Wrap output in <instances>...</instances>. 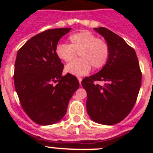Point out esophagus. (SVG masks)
Listing matches in <instances>:
<instances>
[{
	"label": "esophagus",
	"mask_w": 153,
	"mask_h": 153,
	"mask_svg": "<svg viewBox=\"0 0 153 153\" xmlns=\"http://www.w3.org/2000/svg\"><path fill=\"white\" fill-rule=\"evenodd\" d=\"M78 80H79V83H81V81H82V78H81V77H78Z\"/></svg>",
	"instance_id": "esophagus-1"
}]
</instances>
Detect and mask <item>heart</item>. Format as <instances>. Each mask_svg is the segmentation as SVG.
<instances>
[{
  "label": "heart",
  "instance_id": "b5f03b06",
  "mask_svg": "<svg viewBox=\"0 0 153 153\" xmlns=\"http://www.w3.org/2000/svg\"><path fill=\"white\" fill-rule=\"evenodd\" d=\"M68 44H59L55 53L60 60L72 61L79 53L80 59L71 62L65 67V72L74 76L88 74L91 66L96 70L102 68L107 63L110 53L106 40L99 39L88 30L73 33L68 37Z\"/></svg>",
  "mask_w": 153,
  "mask_h": 153
}]
</instances>
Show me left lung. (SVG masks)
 <instances>
[{"label":"left lung","mask_w":153,"mask_h":153,"mask_svg":"<svg viewBox=\"0 0 153 153\" xmlns=\"http://www.w3.org/2000/svg\"><path fill=\"white\" fill-rule=\"evenodd\" d=\"M109 46L107 63L97 74L82 80L87 93L86 110L100 124L114 125L129 115L136 102L142 82L140 63L134 49L113 31L94 28ZM95 81H104L102 87Z\"/></svg>","instance_id":"left-lung-1"}]
</instances>
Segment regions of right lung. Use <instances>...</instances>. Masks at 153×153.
I'll return each instance as SVG.
<instances>
[{
    "label": "right lung",
    "instance_id": "obj_1",
    "mask_svg": "<svg viewBox=\"0 0 153 153\" xmlns=\"http://www.w3.org/2000/svg\"><path fill=\"white\" fill-rule=\"evenodd\" d=\"M70 30H47L31 37L17 51L13 74L16 92L24 112L39 125L59 122L79 88L76 76H62L63 64L55 53L60 39Z\"/></svg>",
    "mask_w": 153,
    "mask_h": 153
}]
</instances>
